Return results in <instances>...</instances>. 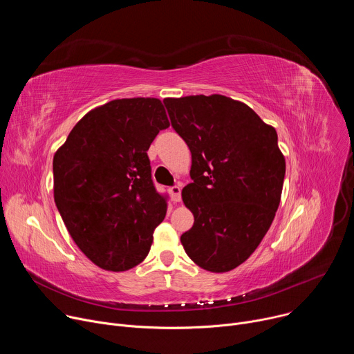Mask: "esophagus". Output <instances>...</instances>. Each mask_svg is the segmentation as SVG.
<instances>
[{
    "label": "esophagus",
    "mask_w": 354,
    "mask_h": 354,
    "mask_svg": "<svg viewBox=\"0 0 354 354\" xmlns=\"http://www.w3.org/2000/svg\"><path fill=\"white\" fill-rule=\"evenodd\" d=\"M180 187L178 186V185H175V186H172V187H169V193H171V197H172V200L174 201H180V197H182V194H180Z\"/></svg>",
    "instance_id": "34e87169"
}]
</instances>
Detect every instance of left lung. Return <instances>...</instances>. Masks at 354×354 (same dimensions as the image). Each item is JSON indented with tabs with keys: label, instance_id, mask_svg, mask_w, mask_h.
Listing matches in <instances>:
<instances>
[{
	"label": "left lung",
	"instance_id": "left-lung-1",
	"mask_svg": "<svg viewBox=\"0 0 354 354\" xmlns=\"http://www.w3.org/2000/svg\"><path fill=\"white\" fill-rule=\"evenodd\" d=\"M164 105L192 153L193 182L182 198L194 223L180 242L200 268L232 270L254 254L280 203L286 161L277 133L223 95L167 97Z\"/></svg>",
	"mask_w": 354,
	"mask_h": 354
}]
</instances>
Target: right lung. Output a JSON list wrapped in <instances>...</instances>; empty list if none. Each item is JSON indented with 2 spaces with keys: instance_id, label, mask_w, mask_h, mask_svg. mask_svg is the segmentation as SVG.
Masks as SVG:
<instances>
[{
  "instance_id": "1",
  "label": "right lung",
  "mask_w": 354,
  "mask_h": 354,
  "mask_svg": "<svg viewBox=\"0 0 354 354\" xmlns=\"http://www.w3.org/2000/svg\"><path fill=\"white\" fill-rule=\"evenodd\" d=\"M168 127L160 99H116L86 113L55 154L57 210L96 266L123 272L148 255L167 201L147 151Z\"/></svg>"
}]
</instances>
